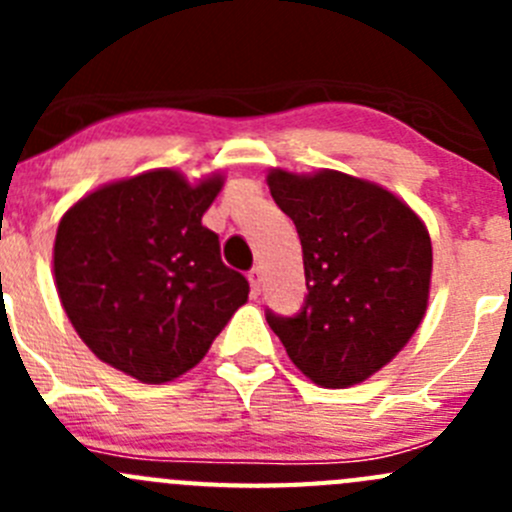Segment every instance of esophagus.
Returning a JSON list of instances; mask_svg holds the SVG:
<instances>
[{
  "mask_svg": "<svg viewBox=\"0 0 512 512\" xmlns=\"http://www.w3.org/2000/svg\"><path fill=\"white\" fill-rule=\"evenodd\" d=\"M247 280H250L252 297H257V294H260V287H262V270H260V267H252V270L247 272Z\"/></svg>",
  "mask_w": 512,
  "mask_h": 512,
  "instance_id": "1",
  "label": "esophagus"
}]
</instances>
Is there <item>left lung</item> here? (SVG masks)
Wrapping results in <instances>:
<instances>
[{
    "instance_id": "obj_1",
    "label": "left lung",
    "mask_w": 512,
    "mask_h": 512,
    "mask_svg": "<svg viewBox=\"0 0 512 512\" xmlns=\"http://www.w3.org/2000/svg\"><path fill=\"white\" fill-rule=\"evenodd\" d=\"M267 185L297 227L307 280L302 309L294 317L267 309V324L317 386L361 384L406 347L426 314V225L394 193L339 170L275 168Z\"/></svg>"
}]
</instances>
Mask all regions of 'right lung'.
<instances>
[{"label": "right lung", "mask_w": 512, "mask_h": 512, "mask_svg": "<svg viewBox=\"0 0 512 512\" xmlns=\"http://www.w3.org/2000/svg\"><path fill=\"white\" fill-rule=\"evenodd\" d=\"M220 188L223 175L190 185L178 170H148L81 198L56 230L66 317L98 359L143 384L193 369L247 302L250 285L203 225Z\"/></svg>", "instance_id": "add662e5"}]
</instances>
